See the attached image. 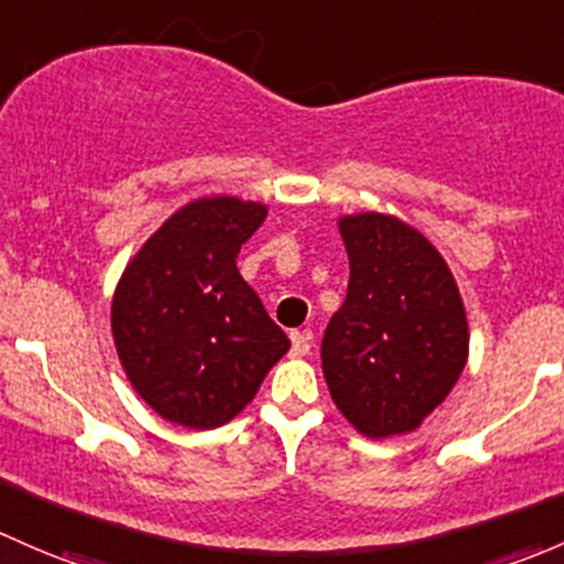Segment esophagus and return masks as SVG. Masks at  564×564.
Returning <instances> with one entry per match:
<instances>
[{"mask_svg":"<svg viewBox=\"0 0 564 564\" xmlns=\"http://www.w3.org/2000/svg\"><path fill=\"white\" fill-rule=\"evenodd\" d=\"M307 351H311V335L292 332V357H307Z\"/></svg>","mask_w":564,"mask_h":564,"instance_id":"esophagus-1","label":"esophagus"}]
</instances>
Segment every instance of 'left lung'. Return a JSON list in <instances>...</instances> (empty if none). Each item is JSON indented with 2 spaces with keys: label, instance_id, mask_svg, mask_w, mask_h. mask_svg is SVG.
<instances>
[{
  "label": "left lung",
  "instance_id": "left-lung-1",
  "mask_svg": "<svg viewBox=\"0 0 564 564\" xmlns=\"http://www.w3.org/2000/svg\"><path fill=\"white\" fill-rule=\"evenodd\" d=\"M337 229L351 275L322 340L329 394L365 437L408 435L465 370V302L441 251L402 218L354 213Z\"/></svg>",
  "mask_w": 564,
  "mask_h": 564
}]
</instances>
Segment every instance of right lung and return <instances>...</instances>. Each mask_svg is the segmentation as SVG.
<instances>
[{
	"label": "right lung",
	"mask_w": 564,
	"mask_h": 564,
	"mask_svg": "<svg viewBox=\"0 0 564 564\" xmlns=\"http://www.w3.org/2000/svg\"><path fill=\"white\" fill-rule=\"evenodd\" d=\"M264 218V203L192 199L118 278L110 307L118 361L167 422L186 430L232 422L292 348L237 270L240 246Z\"/></svg>",
	"instance_id": "obj_1"
}]
</instances>
